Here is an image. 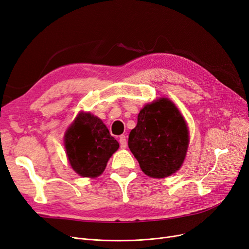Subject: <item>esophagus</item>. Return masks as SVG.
Here are the masks:
<instances>
[{"label": "esophagus", "mask_w": 249, "mask_h": 249, "mask_svg": "<svg viewBox=\"0 0 249 249\" xmlns=\"http://www.w3.org/2000/svg\"><path fill=\"white\" fill-rule=\"evenodd\" d=\"M118 141H120L121 148L125 149L126 148V138H125V136L124 135L120 136V138H118Z\"/></svg>", "instance_id": "34e87169"}]
</instances>
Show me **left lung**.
Masks as SVG:
<instances>
[{"mask_svg": "<svg viewBox=\"0 0 249 249\" xmlns=\"http://www.w3.org/2000/svg\"><path fill=\"white\" fill-rule=\"evenodd\" d=\"M189 143L182 114L168 98L146 104L128 136V148L146 175L164 178L179 170Z\"/></svg>", "mask_w": 249, "mask_h": 249, "instance_id": "left-lung-1", "label": "left lung"}]
</instances>
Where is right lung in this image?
<instances>
[{"label":"right lung","instance_id":"right-lung-1","mask_svg":"<svg viewBox=\"0 0 249 249\" xmlns=\"http://www.w3.org/2000/svg\"><path fill=\"white\" fill-rule=\"evenodd\" d=\"M120 144L100 118L90 112H79L65 134V148L71 166L83 177L102 174Z\"/></svg>","mask_w":249,"mask_h":249}]
</instances>
